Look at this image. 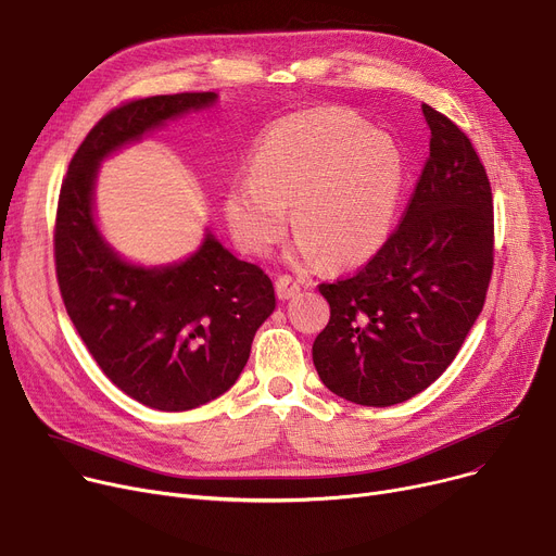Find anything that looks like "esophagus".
Here are the masks:
<instances>
[{"mask_svg":"<svg viewBox=\"0 0 556 556\" xmlns=\"http://www.w3.org/2000/svg\"><path fill=\"white\" fill-rule=\"evenodd\" d=\"M301 292V282L294 280L292 276H278L276 280V294L280 301H289L294 299Z\"/></svg>","mask_w":556,"mask_h":556,"instance_id":"34e87169","label":"esophagus"}]
</instances>
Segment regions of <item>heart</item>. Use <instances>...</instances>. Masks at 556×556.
<instances>
[{
  "mask_svg": "<svg viewBox=\"0 0 556 556\" xmlns=\"http://www.w3.org/2000/svg\"><path fill=\"white\" fill-rule=\"evenodd\" d=\"M401 185L403 163L391 140L351 113L314 109L262 136L251 178L232 180L226 192V217L242 249L264 255L282 237L292 205V260L324 255L343 267L382 247Z\"/></svg>",
  "mask_w": 556,
  "mask_h": 556,
  "instance_id": "heart-1",
  "label": "heart"
}]
</instances>
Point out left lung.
<instances>
[{"instance_id":"8db88e82","label":"left lung","mask_w":556,"mask_h":556,"mask_svg":"<svg viewBox=\"0 0 556 556\" xmlns=\"http://www.w3.org/2000/svg\"><path fill=\"white\" fill-rule=\"evenodd\" d=\"M430 157L401 226L355 276L319 285L330 321L314 339L321 382L366 407L428 389L478 319L493 269V197L464 130L422 103Z\"/></svg>"}]
</instances>
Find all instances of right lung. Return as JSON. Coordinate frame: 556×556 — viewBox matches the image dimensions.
Returning a JSON list of instances; mask_svg holds the SVG:
<instances>
[{
    "label": "right lung",
    "mask_w": 556,
    "mask_h": 556,
    "mask_svg": "<svg viewBox=\"0 0 556 556\" xmlns=\"http://www.w3.org/2000/svg\"><path fill=\"white\" fill-rule=\"evenodd\" d=\"M215 103L217 92H182L119 105L74 153L59 199L54 253L70 319L111 382L161 412L194 409L235 384L276 309L274 282L210 228L178 262L126 260L97 224V174L119 149Z\"/></svg>",
    "instance_id": "obj_1"
}]
</instances>
